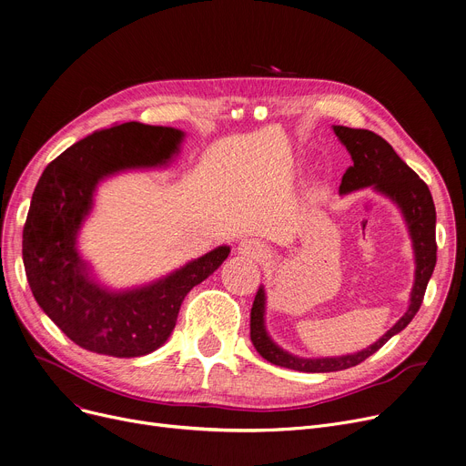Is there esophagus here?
I'll return each mask as SVG.
<instances>
[{"mask_svg": "<svg viewBox=\"0 0 466 466\" xmlns=\"http://www.w3.org/2000/svg\"><path fill=\"white\" fill-rule=\"evenodd\" d=\"M238 253L243 255V257H249V258L260 260V258H266L268 249H266L264 243H260L258 239H243V241H239Z\"/></svg>", "mask_w": 466, "mask_h": 466, "instance_id": "34e87169", "label": "esophagus"}]
</instances>
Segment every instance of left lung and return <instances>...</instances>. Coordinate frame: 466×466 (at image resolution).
Here are the masks:
<instances>
[{"mask_svg": "<svg viewBox=\"0 0 466 466\" xmlns=\"http://www.w3.org/2000/svg\"><path fill=\"white\" fill-rule=\"evenodd\" d=\"M334 134L346 145V149L350 151L353 160V166H350L344 177H341L339 194H350L359 188L374 187L378 192L385 194L387 198H390L400 208L413 243L415 281L406 313L395 323L393 329H389L376 341V344L353 355L323 359H302L283 351L279 346L274 344L264 327L266 295L264 289L258 287L251 308L253 346L258 351V355H262V359L270 360L276 366H283V369L299 372L346 370L374 355L385 341H389L402 329H406L408 323L413 319V315L420 311L427 283L436 266V209L427 183L420 179V176L395 153L393 147H390L381 136L370 130L348 127H334Z\"/></svg>", "mask_w": 466, "mask_h": 466, "instance_id": "left-lung-1", "label": "left lung"}]
</instances>
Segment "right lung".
I'll return each instance as SVG.
<instances>
[{"label": "right lung", "mask_w": 466, "mask_h": 466, "mask_svg": "<svg viewBox=\"0 0 466 466\" xmlns=\"http://www.w3.org/2000/svg\"><path fill=\"white\" fill-rule=\"evenodd\" d=\"M185 134L125 122L71 145L43 171L22 232V258L34 299L51 321L83 350L141 357L158 350L176 327L187 292L228 257L220 246L174 274L132 290H107L88 276L77 232L104 177L130 167L166 164Z\"/></svg>", "instance_id": "add662e5"}]
</instances>
